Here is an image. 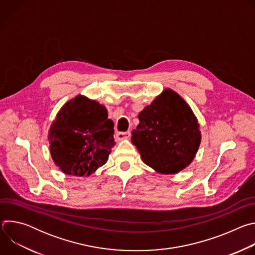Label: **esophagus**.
Returning <instances> with one entry per match:
<instances>
[{"mask_svg":"<svg viewBox=\"0 0 255 255\" xmlns=\"http://www.w3.org/2000/svg\"><path fill=\"white\" fill-rule=\"evenodd\" d=\"M131 133L129 131L127 132H117L116 133V138L118 140H124V139H128L130 137Z\"/></svg>","mask_w":255,"mask_h":255,"instance_id":"obj_1","label":"esophagus"}]
</instances>
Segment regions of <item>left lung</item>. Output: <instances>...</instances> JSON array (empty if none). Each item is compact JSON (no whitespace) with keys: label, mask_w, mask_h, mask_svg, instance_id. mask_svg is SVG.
Masks as SVG:
<instances>
[{"label":"left lung","mask_w":255,"mask_h":255,"mask_svg":"<svg viewBox=\"0 0 255 255\" xmlns=\"http://www.w3.org/2000/svg\"><path fill=\"white\" fill-rule=\"evenodd\" d=\"M131 141L142 161L162 174L189 166L201 143L198 119L177 93L165 89L138 115Z\"/></svg>","instance_id":"obj_1"}]
</instances>
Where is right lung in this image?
<instances>
[{
	"instance_id": "obj_1",
	"label": "right lung",
	"mask_w": 255,
	"mask_h": 255,
	"mask_svg": "<svg viewBox=\"0 0 255 255\" xmlns=\"http://www.w3.org/2000/svg\"><path fill=\"white\" fill-rule=\"evenodd\" d=\"M114 123L105 106L79 95L66 102L48 131L51 157L68 175L89 176L114 147Z\"/></svg>"
}]
</instances>
